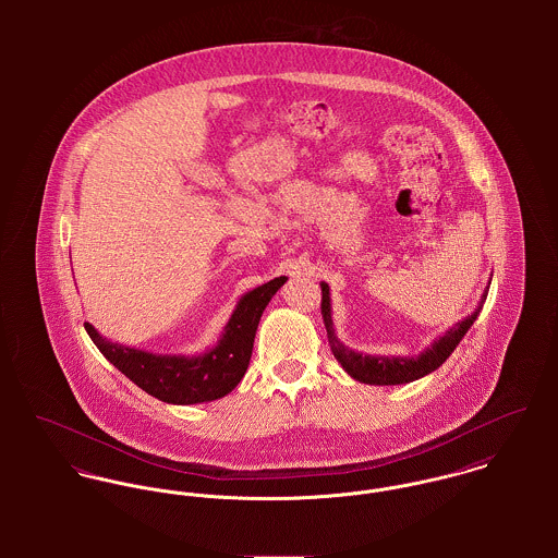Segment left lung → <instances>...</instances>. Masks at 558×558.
Here are the masks:
<instances>
[{"label": "left lung", "instance_id": "obj_1", "mask_svg": "<svg viewBox=\"0 0 558 558\" xmlns=\"http://www.w3.org/2000/svg\"><path fill=\"white\" fill-rule=\"evenodd\" d=\"M319 286H322V318L326 326L330 352L335 354L339 365L348 372V376H352L354 380H359L363 385H376V387L414 383V380L436 372L451 356V352L458 348V343L464 339V335L469 332L473 322L478 318V312H481V307L487 299V290H489V288H485V292L481 294L477 310L469 318L453 324L445 335L434 339L423 352H418L414 356H376V354H363V352L350 350L345 343L339 341L335 326H332L330 288L324 281Z\"/></svg>", "mask_w": 558, "mask_h": 558}]
</instances>
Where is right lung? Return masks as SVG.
Segmentation results:
<instances>
[{
    "instance_id": "right-lung-1",
    "label": "right lung",
    "mask_w": 558,
    "mask_h": 558,
    "mask_svg": "<svg viewBox=\"0 0 558 558\" xmlns=\"http://www.w3.org/2000/svg\"><path fill=\"white\" fill-rule=\"evenodd\" d=\"M288 277H277L242 294L217 343L202 354H157L102 337L89 322L85 330L102 356L148 396L189 405L226 398L236 389L251 361L259 318Z\"/></svg>"
}]
</instances>
